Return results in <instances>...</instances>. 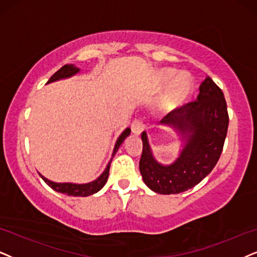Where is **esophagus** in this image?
I'll list each match as a JSON object with an SVG mask.
<instances>
[{"instance_id":"obj_1","label":"esophagus","mask_w":257,"mask_h":257,"mask_svg":"<svg viewBox=\"0 0 257 257\" xmlns=\"http://www.w3.org/2000/svg\"><path fill=\"white\" fill-rule=\"evenodd\" d=\"M144 131H145V124L141 119H135V121H133L132 132L134 133L135 135H140Z\"/></svg>"}]
</instances>
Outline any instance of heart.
Here are the masks:
<instances>
[{
    "label": "heart",
    "mask_w": 257,
    "mask_h": 257,
    "mask_svg": "<svg viewBox=\"0 0 257 257\" xmlns=\"http://www.w3.org/2000/svg\"><path fill=\"white\" fill-rule=\"evenodd\" d=\"M175 76L174 71L165 69L159 72V82L161 85H167ZM191 95V84L183 77L175 78L166 96V106L168 109L179 108L187 102Z\"/></svg>",
    "instance_id": "heart-1"
}]
</instances>
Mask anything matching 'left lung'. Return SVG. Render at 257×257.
Listing matches in <instances>:
<instances>
[{
	"mask_svg": "<svg viewBox=\"0 0 257 257\" xmlns=\"http://www.w3.org/2000/svg\"><path fill=\"white\" fill-rule=\"evenodd\" d=\"M175 111L167 113L160 123L170 125L184 142L173 164L162 165L153 155L146 132L140 172L145 184L154 192L175 194L199 184L216 166L222 154L229 125L226 102L222 90L210 77L199 86V95Z\"/></svg>",
	"mask_w": 257,
	"mask_h": 257,
	"instance_id": "8db88e82",
	"label": "left lung"
}]
</instances>
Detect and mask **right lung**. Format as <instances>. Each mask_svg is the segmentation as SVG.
I'll use <instances>...</instances> for the list:
<instances>
[{
	"label": "right lung",
	"instance_id": "right-lung-1",
	"mask_svg": "<svg viewBox=\"0 0 257 257\" xmlns=\"http://www.w3.org/2000/svg\"><path fill=\"white\" fill-rule=\"evenodd\" d=\"M79 71L80 70L78 69V67L74 66L73 64L64 65L60 70H58L57 72L54 73L53 76L50 78V79H48L47 84L52 83V82H57V80H60V79H65V78L72 77V76H74V74H77L78 72H79ZM129 135H131V128H126L125 131L118 136L117 141H116V144H115V147H113L112 158H113V155L116 154V152L118 151L119 146L123 144V141H124V140L128 138ZM112 158L110 159L108 166H106L104 172H103V173L100 174L96 180L91 181V183H87V184L54 183V181L48 180L47 178H45L44 175H41L40 173L39 174H40L42 180H44L45 183H46L51 188H53L54 191H57V192L67 194V196H73V197H87V196H91V194L98 192L100 188H102L106 184V180H108V177H109L110 164H111Z\"/></svg>",
	"mask_w": 257,
	"mask_h": 257
}]
</instances>
